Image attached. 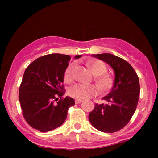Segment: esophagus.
Returning <instances> with one entry per match:
<instances>
[{
    "instance_id": "obj_1",
    "label": "esophagus",
    "mask_w": 158,
    "mask_h": 158,
    "mask_svg": "<svg viewBox=\"0 0 158 158\" xmlns=\"http://www.w3.org/2000/svg\"><path fill=\"white\" fill-rule=\"evenodd\" d=\"M82 99H76L75 100V103L76 104H79V103H81V102H82Z\"/></svg>"
}]
</instances>
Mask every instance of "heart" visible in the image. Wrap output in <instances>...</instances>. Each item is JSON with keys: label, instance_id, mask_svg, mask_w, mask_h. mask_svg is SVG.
<instances>
[{"label": "heart", "instance_id": "b5f03b06", "mask_svg": "<svg viewBox=\"0 0 158 158\" xmlns=\"http://www.w3.org/2000/svg\"><path fill=\"white\" fill-rule=\"evenodd\" d=\"M89 66L94 75L97 76V81L103 89H108L112 85V79L110 76L105 74L107 71L106 65L99 61L90 62ZM76 63L73 62L68 65L64 72V79L70 81L73 79L74 70ZM99 92L97 85H87L84 83H77L73 85L69 90V94L71 97L78 99H85L96 95Z\"/></svg>", "mask_w": 158, "mask_h": 158}]
</instances>
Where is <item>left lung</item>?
I'll list each match as a JSON object with an SVG mask.
<instances>
[{
  "label": "left lung",
  "instance_id": "1",
  "mask_svg": "<svg viewBox=\"0 0 158 158\" xmlns=\"http://www.w3.org/2000/svg\"><path fill=\"white\" fill-rule=\"evenodd\" d=\"M93 57L109 64L115 79L110 92L102 98L108 103L96 104L88 118L99 131L114 133L126 126L135 114L140 91L139 78L131 65L118 56L102 53Z\"/></svg>",
  "mask_w": 158,
  "mask_h": 158
}]
</instances>
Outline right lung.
Segmentation results:
<instances>
[{
  "label": "right lung",
  "instance_id": "right-lung-1",
  "mask_svg": "<svg viewBox=\"0 0 158 158\" xmlns=\"http://www.w3.org/2000/svg\"><path fill=\"white\" fill-rule=\"evenodd\" d=\"M80 57L76 56L75 59ZM70 60L68 55L48 54L25 70L19 98L25 120L35 129L47 132L61 126L69 108L75 105L73 98L63 97L64 72Z\"/></svg>",
  "mask_w": 158,
  "mask_h": 158
}]
</instances>
